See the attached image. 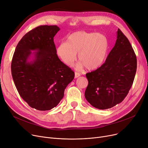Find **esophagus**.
I'll use <instances>...</instances> for the list:
<instances>
[{"mask_svg": "<svg viewBox=\"0 0 148 148\" xmlns=\"http://www.w3.org/2000/svg\"><path fill=\"white\" fill-rule=\"evenodd\" d=\"M81 76V74L79 73H78V72H75V77L76 78H78V77H79Z\"/></svg>", "mask_w": 148, "mask_h": 148, "instance_id": "esophagus-1", "label": "esophagus"}]
</instances>
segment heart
<instances>
[{"instance_id": "b5f03b06", "label": "heart", "mask_w": 148, "mask_h": 148, "mask_svg": "<svg viewBox=\"0 0 148 148\" xmlns=\"http://www.w3.org/2000/svg\"><path fill=\"white\" fill-rule=\"evenodd\" d=\"M108 50L109 42L105 35L78 31L70 34L67 42L58 45L57 54L65 64L72 66L76 60L77 53H79L81 61L77 69L87 67L88 70H95L103 64Z\"/></svg>"}]
</instances>
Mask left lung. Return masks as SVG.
I'll return each instance as SVG.
<instances>
[{"instance_id":"left-lung-1","label":"left lung","mask_w":148,"mask_h":148,"mask_svg":"<svg viewBox=\"0 0 148 148\" xmlns=\"http://www.w3.org/2000/svg\"><path fill=\"white\" fill-rule=\"evenodd\" d=\"M137 70V58L128 39L118 29L115 45L106 61L86 74L85 97L93 107L106 110L120 103L132 87Z\"/></svg>"}]
</instances>
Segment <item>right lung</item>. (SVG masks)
<instances>
[{"label": "right lung", "mask_w": 148, "mask_h": 148, "mask_svg": "<svg viewBox=\"0 0 148 148\" xmlns=\"http://www.w3.org/2000/svg\"><path fill=\"white\" fill-rule=\"evenodd\" d=\"M60 29L56 25L34 28L20 40L13 55L11 73L16 88L22 99L37 110L57 106L75 76L57 54L53 37Z\"/></svg>", "instance_id": "add662e5"}]
</instances>
